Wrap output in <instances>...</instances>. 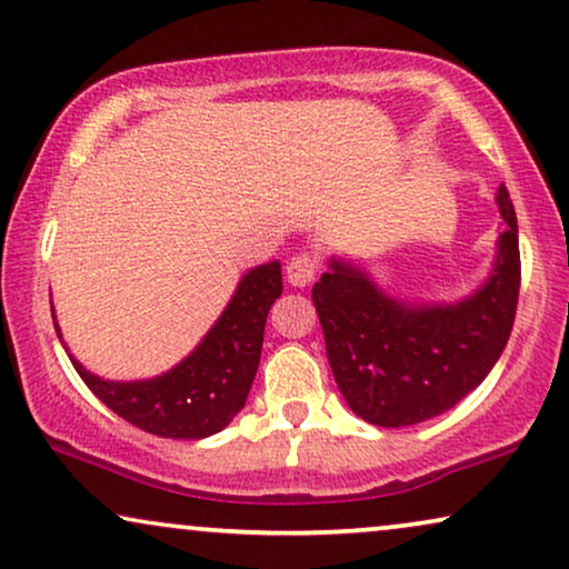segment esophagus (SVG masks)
<instances>
[{
    "instance_id": "esophagus-1",
    "label": "esophagus",
    "mask_w": 569,
    "mask_h": 569,
    "mask_svg": "<svg viewBox=\"0 0 569 569\" xmlns=\"http://www.w3.org/2000/svg\"><path fill=\"white\" fill-rule=\"evenodd\" d=\"M320 254L317 252H299L293 254L289 264H286V278H289L291 286H309L317 276V270H320Z\"/></svg>"
}]
</instances>
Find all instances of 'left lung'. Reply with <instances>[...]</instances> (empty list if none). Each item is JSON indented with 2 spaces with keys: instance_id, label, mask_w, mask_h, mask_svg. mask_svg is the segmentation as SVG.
I'll return each mask as SVG.
<instances>
[{
  "instance_id": "left-lung-1",
  "label": "left lung",
  "mask_w": 569,
  "mask_h": 569,
  "mask_svg": "<svg viewBox=\"0 0 569 569\" xmlns=\"http://www.w3.org/2000/svg\"><path fill=\"white\" fill-rule=\"evenodd\" d=\"M505 233L489 283L452 307H408L361 270L330 262L312 289L328 361L348 408L375 427H413L450 411L502 356L520 293L518 218L497 194Z\"/></svg>"
}]
</instances>
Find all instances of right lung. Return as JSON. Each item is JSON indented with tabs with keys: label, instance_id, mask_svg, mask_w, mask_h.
Returning <instances> with one entry per match:
<instances>
[{
	"label": "right lung",
	"instance_id": "add662e5",
	"mask_svg": "<svg viewBox=\"0 0 569 569\" xmlns=\"http://www.w3.org/2000/svg\"><path fill=\"white\" fill-rule=\"evenodd\" d=\"M280 293L278 262L249 270L202 343L156 380L106 382L70 361L93 396L132 427L171 439L210 437L229 427L247 403L260 367L264 320Z\"/></svg>",
	"mask_w": 569,
	"mask_h": 569
}]
</instances>
